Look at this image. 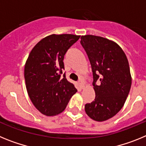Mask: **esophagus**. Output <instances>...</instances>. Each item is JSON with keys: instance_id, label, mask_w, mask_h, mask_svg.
<instances>
[{"instance_id": "1", "label": "esophagus", "mask_w": 146, "mask_h": 146, "mask_svg": "<svg viewBox=\"0 0 146 146\" xmlns=\"http://www.w3.org/2000/svg\"><path fill=\"white\" fill-rule=\"evenodd\" d=\"M78 84L80 85V88L82 89H83L85 88V83L82 80H80L78 81Z\"/></svg>"}]
</instances>
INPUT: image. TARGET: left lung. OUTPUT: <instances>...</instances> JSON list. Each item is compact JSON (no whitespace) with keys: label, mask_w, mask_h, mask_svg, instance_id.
I'll return each instance as SVG.
<instances>
[{"label":"left lung","mask_w":146,"mask_h":146,"mask_svg":"<svg viewBox=\"0 0 146 146\" xmlns=\"http://www.w3.org/2000/svg\"><path fill=\"white\" fill-rule=\"evenodd\" d=\"M94 77L95 99L85 105L91 119L102 122L111 118L123 108L131 85L128 59L119 45L94 35L81 36Z\"/></svg>","instance_id":"left-lung-1"}]
</instances>
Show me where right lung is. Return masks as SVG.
<instances>
[{"instance_id":"1","label":"right lung","mask_w":146,"mask_h":146,"mask_svg":"<svg viewBox=\"0 0 146 146\" xmlns=\"http://www.w3.org/2000/svg\"><path fill=\"white\" fill-rule=\"evenodd\" d=\"M80 36L52 34L35 45L25 62L24 76L28 96L35 108L47 116L60 114L77 91L66 78L64 58Z\"/></svg>"}]
</instances>
